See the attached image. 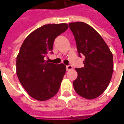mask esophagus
I'll use <instances>...</instances> for the list:
<instances>
[{
	"label": "esophagus",
	"mask_w": 124,
	"mask_h": 124,
	"mask_svg": "<svg viewBox=\"0 0 124 124\" xmlns=\"http://www.w3.org/2000/svg\"><path fill=\"white\" fill-rule=\"evenodd\" d=\"M73 67L71 66V65H69V66H66V70L67 71H69V70H72Z\"/></svg>",
	"instance_id": "34e87169"
}]
</instances>
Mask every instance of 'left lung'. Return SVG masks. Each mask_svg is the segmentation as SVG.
<instances>
[{"instance_id": "obj_1", "label": "left lung", "mask_w": 124, "mask_h": 124, "mask_svg": "<svg viewBox=\"0 0 124 124\" xmlns=\"http://www.w3.org/2000/svg\"><path fill=\"white\" fill-rule=\"evenodd\" d=\"M74 34L79 56H84L83 68H76L78 77L73 82L76 92L92 100L103 93L114 72L113 55L97 31L82 22L69 23Z\"/></svg>"}]
</instances>
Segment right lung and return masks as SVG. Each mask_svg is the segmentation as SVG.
<instances>
[{"label": "right lung", "instance_id": "right-lung-1", "mask_svg": "<svg viewBox=\"0 0 124 124\" xmlns=\"http://www.w3.org/2000/svg\"><path fill=\"white\" fill-rule=\"evenodd\" d=\"M66 23L46 24L25 38L16 57V74L28 95L46 101L58 92L66 70L64 64H54L44 60L51 52L55 38L66 31Z\"/></svg>", "mask_w": 124, "mask_h": 124}]
</instances>
